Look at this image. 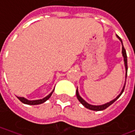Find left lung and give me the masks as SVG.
Segmentation results:
<instances>
[{"instance_id":"1","label":"left lung","mask_w":135,"mask_h":135,"mask_svg":"<svg viewBox=\"0 0 135 135\" xmlns=\"http://www.w3.org/2000/svg\"><path fill=\"white\" fill-rule=\"evenodd\" d=\"M117 37L118 38V40L121 41V43L122 44V56L123 57H124V67H125V81H124V86H123L122 89V91L120 92V94L115 98L113 100H112V101H110L109 102H107V103H105V104H103V105H91V104H89V103H88L87 102H85V100H84L80 95H79V90H78V88H77V89H76V96H77V99L80 102V103L81 104H83L85 107L86 108H88V109H90V110H92V111H102V110H104V109H105V108H107L108 106H110L112 104H113L114 102H115V101L117 100V99H118L120 96H121V95L123 93V91H124V87H125V83H126V78H127V73H128V60H127V54H126V51H125V49L124 48V46H123V44H122V39L119 37V36H118V35H116Z\"/></svg>"}]
</instances>
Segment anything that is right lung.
<instances>
[{"instance_id":"right-lung-1","label":"right lung","mask_w":135,"mask_h":135,"mask_svg":"<svg viewBox=\"0 0 135 135\" xmlns=\"http://www.w3.org/2000/svg\"><path fill=\"white\" fill-rule=\"evenodd\" d=\"M54 91V89L52 90V91L47 95V96H46L45 98L42 99H37V100H28V99H25L24 97H18V96H17V99L20 100L21 102H23V104H27V105H40V104H42V103H44L46 101H47L48 99L50 98V96L52 95V92Z\"/></svg>"}]
</instances>
